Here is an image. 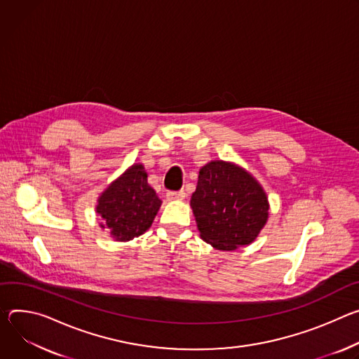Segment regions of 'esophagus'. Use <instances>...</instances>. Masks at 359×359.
Returning a JSON list of instances; mask_svg holds the SVG:
<instances>
[{"label": "esophagus", "mask_w": 359, "mask_h": 359, "mask_svg": "<svg viewBox=\"0 0 359 359\" xmlns=\"http://www.w3.org/2000/svg\"><path fill=\"white\" fill-rule=\"evenodd\" d=\"M185 196H187V194H185L184 189H180V191H168V192H167V198H168V200H184Z\"/></svg>", "instance_id": "obj_1"}]
</instances>
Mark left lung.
Returning a JSON list of instances; mask_svg holds the SVG:
<instances>
[{"label": "left lung", "instance_id": "obj_1", "mask_svg": "<svg viewBox=\"0 0 359 359\" xmlns=\"http://www.w3.org/2000/svg\"><path fill=\"white\" fill-rule=\"evenodd\" d=\"M191 207L203 240L221 251L251 244L268 219L262 187L243 168L224 161L200 170Z\"/></svg>", "mask_w": 359, "mask_h": 359}]
</instances>
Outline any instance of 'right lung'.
Listing matches in <instances>:
<instances>
[{
  "instance_id": "add662e5",
  "label": "right lung",
  "mask_w": 359,
  "mask_h": 359,
  "mask_svg": "<svg viewBox=\"0 0 359 359\" xmlns=\"http://www.w3.org/2000/svg\"><path fill=\"white\" fill-rule=\"evenodd\" d=\"M161 200L147 181L141 164L128 168L100 196L97 212L116 241H131L152 224Z\"/></svg>"
}]
</instances>
